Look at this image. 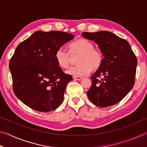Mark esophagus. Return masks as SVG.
Returning <instances> with one entry per match:
<instances>
[{"instance_id": "34e87169", "label": "esophagus", "mask_w": 147, "mask_h": 147, "mask_svg": "<svg viewBox=\"0 0 147 147\" xmlns=\"http://www.w3.org/2000/svg\"><path fill=\"white\" fill-rule=\"evenodd\" d=\"M73 79L75 80H81L82 78V77H76V76H73Z\"/></svg>"}]
</instances>
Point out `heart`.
<instances>
[{"instance_id":"1","label":"heart","mask_w":147,"mask_h":147,"mask_svg":"<svg viewBox=\"0 0 147 147\" xmlns=\"http://www.w3.org/2000/svg\"><path fill=\"white\" fill-rule=\"evenodd\" d=\"M69 53L63 47L59 48L55 54L56 61L61 68L68 67L71 55L78 54L76 63L78 65L71 67L66 71L69 75L80 77L85 76L90 71L96 70L102 63V54L99 50L94 49L92 42L84 38L73 41L69 45Z\"/></svg>"}]
</instances>
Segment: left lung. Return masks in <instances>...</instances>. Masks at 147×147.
<instances>
[{
  "instance_id": "left-lung-1",
  "label": "left lung",
  "mask_w": 147,
  "mask_h": 147,
  "mask_svg": "<svg viewBox=\"0 0 147 147\" xmlns=\"http://www.w3.org/2000/svg\"><path fill=\"white\" fill-rule=\"evenodd\" d=\"M82 35L97 44L104 57L100 67L91 76L92 84L87 92L88 98L100 108L113 106L134 87L136 57L127 41L110 32H83Z\"/></svg>"
}]
</instances>
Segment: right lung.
I'll use <instances>...</instances> for the list:
<instances>
[{
    "mask_svg": "<svg viewBox=\"0 0 147 147\" xmlns=\"http://www.w3.org/2000/svg\"><path fill=\"white\" fill-rule=\"evenodd\" d=\"M74 37L63 32L37 31L17 47L9 68L14 93L25 105L48 112L63 102L66 86L73 77L59 67L55 54Z\"/></svg>",
    "mask_w": 147,
    "mask_h": 147,
    "instance_id": "1",
    "label": "right lung"
}]
</instances>
